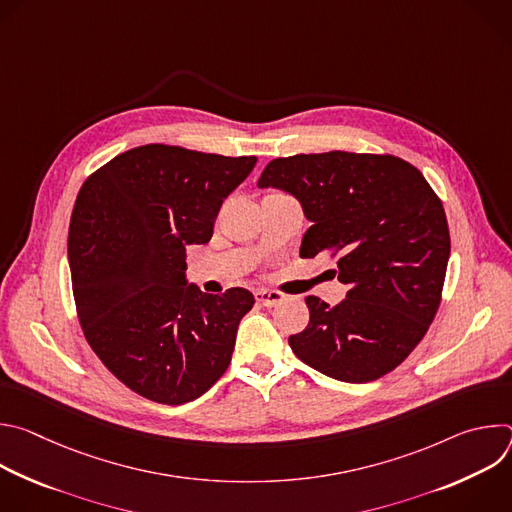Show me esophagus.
<instances>
[{"label":"esophagus","instance_id":"34e87169","mask_svg":"<svg viewBox=\"0 0 512 512\" xmlns=\"http://www.w3.org/2000/svg\"><path fill=\"white\" fill-rule=\"evenodd\" d=\"M255 300L267 308L279 304L283 300V294H279V291H269V289H257L255 291Z\"/></svg>","mask_w":512,"mask_h":512}]
</instances>
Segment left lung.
<instances>
[{
    "label": "left lung",
    "instance_id": "1",
    "mask_svg": "<svg viewBox=\"0 0 512 512\" xmlns=\"http://www.w3.org/2000/svg\"><path fill=\"white\" fill-rule=\"evenodd\" d=\"M257 186L302 204L312 225L300 255L330 253L348 285L334 308L306 298L310 322L291 350L342 383L393 371L425 336L450 259L446 212L423 174L395 156L298 154L269 162Z\"/></svg>",
    "mask_w": 512,
    "mask_h": 512
}]
</instances>
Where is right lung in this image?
<instances>
[{
    "instance_id": "right-lung-1",
    "label": "right lung",
    "mask_w": 512,
    "mask_h": 512,
    "mask_svg": "<svg viewBox=\"0 0 512 512\" xmlns=\"http://www.w3.org/2000/svg\"><path fill=\"white\" fill-rule=\"evenodd\" d=\"M255 156L227 158L150 143L119 154L83 184L68 229L79 320L105 367L137 395L182 405L227 371L255 298L186 279V247L212 237L223 200Z\"/></svg>"
}]
</instances>
